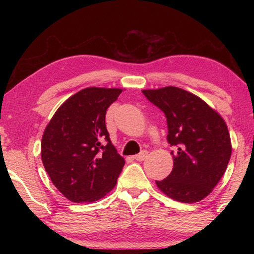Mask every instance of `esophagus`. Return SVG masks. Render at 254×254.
<instances>
[{
  "mask_svg": "<svg viewBox=\"0 0 254 254\" xmlns=\"http://www.w3.org/2000/svg\"><path fill=\"white\" fill-rule=\"evenodd\" d=\"M147 157H148V151L143 150V151H141L139 154H135V156L133 158H134L135 160H137V161H143Z\"/></svg>",
  "mask_w": 254,
  "mask_h": 254,
  "instance_id": "1",
  "label": "esophagus"
}]
</instances>
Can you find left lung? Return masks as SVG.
<instances>
[{"label":"left lung","mask_w":254,"mask_h":254,"mask_svg":"<svg viewBox=\"0 0 254 254\" xmlns=\"http://www.w3.org/2000/svg\"><path fill=\"white\" fill-rule=\"evenodd\" d=\"M148 100L166 115L167 140L174 168L156 184L170 198L196 203L208 196L229 165L232 144L224 120L207 103L185 89L167 86L143 89Z\"/></svg>","instance_id":"obj_1"}]
</instances>
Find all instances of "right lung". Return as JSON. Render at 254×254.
Segmentation results:
<instances>
[{"label":"right lung","instance_id":"1","mask_svg":"<svg viewBox=\"0 0 254 254\" xmlns=\"http://www.w3.org/2000/svg\"><path fill=\"white\" fill-rule=\"evenodd\" d=\"M123 89L87 87L59 106L41 140L51 182L74 203H93L115 187L124 166L105 126L106 110Z\"/></svg>","mask_w":254,"mask_h":254}]
</instances>
